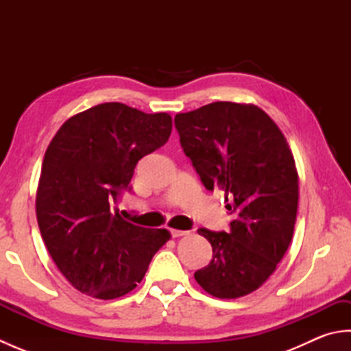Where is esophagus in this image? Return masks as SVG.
I'll return each mask as SVG.
<instances>
[{
    "label": "esophagus",
    "mask_w": 351,
    "mask_h": 351,
    "mask_svg": "<svg viewBox=\"0 0 351 351\" xmlns=\"http://www.w3.org/2000/svg\"><path fill=\"white\" fill-rule=\"evenodd\" d=\"M170 234L173 238H178V237H182V235H187L189 232L187 230H180V229H170Z\"/></svg>",
    "instance_id": "34e87169"
}]
</instances>
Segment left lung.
Listing matches in <instances>:
<instances>
[{
    "label": "left lung",
    "mask_w": 351,
    "mask_h": 351,
    "mask_svg": "<svg viewBox=\"0 0 351 351\" xmlns=\"http://www.w3.org/2000/svg\"><path fill=\"white\" fill-rule=\"evenodd\" d=\"M181 146L206 190L225 191L228 232L200 228L213 259L195 273L208 294L258 289L285 255L299 206V175L279 126L252 104L213 102L175 116Z\"/></svg>",
    "instance_id": "8db88e82"
}]
</instances>
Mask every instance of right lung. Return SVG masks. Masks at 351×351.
<instances>
[{
    "instance_id": "1",
    "label": "right lung",
    "mask_w": 351,
    "mask_h": 351,
    "mask_svg": "<svg viewBox=\"0 0 351 351\" xmlns=\"http://www.w3.org/2000/svg\"><path fill=\"white\" fill-rule=\"evenodd\" d=\"M167 113L106 102L68 119L45 152L36 215L58 270L83 294L111 300L145 278L170 240L167 229L136 226L111 210L138 160L170 137Z\"/></svg>"
}]
</instances>
